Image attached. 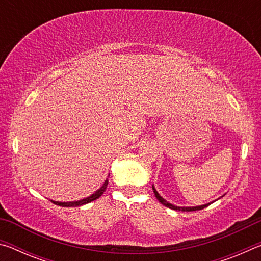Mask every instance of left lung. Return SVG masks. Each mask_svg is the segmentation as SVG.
Instances as JSON below:
<instances>
[{"instance_id":"1","label":"left lung","mask_w":261,"mask_h":261,"mask_svg":"<svg viewBox=\"0 0 261 261\" xmlns=\"http://www.w3.org/2000/svg\"><path fill=\"white\" fill-rule=\"evenodd\" d=\"M153 191H154V194H155L156 199H158L159 201H160L162 205H165L166 207H169V208H171V210H176V211H182V212H193V211H199V210H204L205 207H207V206L210 205V204H207V205H202V206H198V207H177V206H174V205L169 204V202H168V201H166L165 199H163V198L160 196V194L158 193L156 190L154 189V187H153Z\"/></svg>"}]
</instances>
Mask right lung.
I'll list each match as a JSON object with an SVG mask.
<instances>
[{
	"label": "right lung",
	"instance_id": "add662e5",
	"mask_svg": "<svg viewBox=\"0 0 261 261\" xmlns=\"http://www.w3.org/2000/svg\"><path fill=\"white\" fill-rule=\"evenodd\" d=\"M107 185H108V179H106L103 185L98 190V191L92 194V196L85 198V199H83V200L71 201V202H59V201L51 200V202H54L55 205H59V206H62V207H76V206L85 205V204H88V202H91V201H93V200H95V199H98L99 197H101V194H102V193L106 191V189H107Z\"/></svg>",
	"mask_w": 261,
	"mask_h": 261
}]
</instances>
